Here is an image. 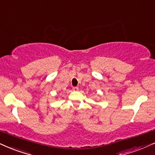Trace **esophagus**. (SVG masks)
<instances>
[{"mask_svg": "<svg viewBox=\"0 0 155 155\" xmlns=\"http://www.w3.org/2000/svg\"><path fill=\"white\" fill-rule=\"evenodd\" d=\"M78 87H72V90H73L74 91H78Z\"/></svg>", "mask_w": 155, "mask_h": 155, "instance_id": "1", "label": "esophagus"}]
</instances>
